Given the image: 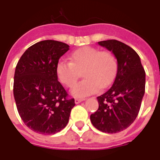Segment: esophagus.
Segmentation results:
<instances>
[{"mask_svg":"<svg viewBox=\"0 0 160 160\" xmlns=\"http://www.w3.org/2000/svg\"><path fill=\"white\" fill-rule=\"evenodd\" d=\"M83 100H84V98H75V103L79 104L80 102H83Z\"/></svg>","mask_w":160,"mask_h":160,"instance_id":"1","label":"esophagus"}]
</instances>
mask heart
<instances>
[{
	"instance_id": "1",
	"label": "heart",
	"mask_w": 160,
	"mask_h": 160,
	"mask_svg": "<svg viewBox=\"0 0 160 160\" xmlns=\"http://www.w3.org/2000/svg\"><path fill=\"white\" fill-rule=\"evenodd\" d=\"M83 70V80L75 85L72 94L76 97H85L109 86L116 77L118 61L114 54L86 46L74 51L70 62L59 60L55 67L57 78L62 84L72 88Z\"/></svg>"
}]
</instances>
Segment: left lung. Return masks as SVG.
I'll list each match as a JSON object with an SVG mask.
<instances>
[{"label":"left lung","mask_w":160,"mask_h":160,"mask_svg":"<svg viewBox=\"0 0 160 160\" xmlns=\"http://www.w3.org/2000/svg\"><path fill=\"white\" fill-rule=\"evenodd\" d=\"M112 52L118 61V72L112 86L97 98L98 108L91 115L93 126L115 134L127 129L135 120L145 90V72L137 52L116 40L99 41Z\"/></svg>","instance_id":"left-lung-1"}]
</instances>
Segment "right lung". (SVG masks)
Masks as SVG:
<instances>
[{"label":"right lung","instance_id":"add662e5","mask_svg":"<svg viewBox=\"0 0 160 160\" xmlns=\"http://www.w3.org/2000/svg\"><path fill=\"white\" fill-rule=\"evenodd\" d=\"M68 50L69 46L60 41H40L17 63L13 85L17 109L25 124L38 134L62 131L75 105L55 72L57 62Z\"/></svg>","mask_w":160,"mask_h":160}]
</instances>
